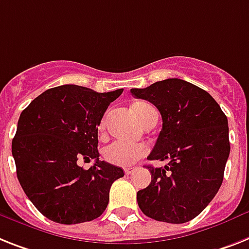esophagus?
Segmentation results:
<instances>
[{"instance_id":"esophagus-1","label":"esophagus","mask_w":249,"mask_h":249,"mask_svg":"<svg viewBox=\"0 0 249 249\" xmlns=\"http://www.w3.org/2000/svg\"><path fill=\"white\" fill-rule=\"evenodd\" d=\"M135 170H136V168H132V166H127V168H124V173H126L127 176H129V174H132Z\"/></svg>"}]
</instances>
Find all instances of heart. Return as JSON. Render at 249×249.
Returning a JSON list of instances; mask_svg holds the SVG:
<instances>
[{"mask_svg": "<svg viewBox=\"0 0 249 249\" xmlns=\"http://www.w3.org/2000/svg\"><path fill=\"white\" fill-rule=\"evenodd\" d=\"M143 104L145 103H139L135 107L143 106ZM136 117L140 121L139 114H136ZM100 128H103V123ZM147 153H149V146L145 143H132L123 140H117L104 149L103 155L104 159L113 165L128 166L136 163L137 160L145 157Z\"/></svg>", "mask_w": 249, "mask_h": 249, "instance_id": "1", "label": "heart"}]
</instances>
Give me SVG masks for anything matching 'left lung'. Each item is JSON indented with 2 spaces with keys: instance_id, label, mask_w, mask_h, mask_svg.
I'll use <instances>...</instances> for the list:
<instances>
[{
  "instance_id": "obj_1",
  "label": "left lung",
  "mask_w": 249,
  "mask_h": 249,
  "mask_svg": "<svg viewBox=\"0 0 249 249\" xmlns=\"http://www.w3.org/2000/svg\"><path fill=\"white\" fill-rule=\"evenodd\" d=\"M131 92L153 103L163 120L147 159L168 161L164 168L147 166L153 179L137 192L139 207L154 220L187 223L202 213L223 183L231 153L227 116L209 92L180 79Z\"/></svg>"
}]
</instances>
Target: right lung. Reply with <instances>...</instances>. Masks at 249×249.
Masks as SVG:
<instances>
[{
    "instance_id": "obj_1",
    "label": "right lung",
    "mask_w": 249,
    "mask_h": 249,
    "mask_svg": "<svg viewBox=\"0 0 249 249\" xmlns=\"http://www.w3.org/2000/svg\"><path fill=\"white\" fill-rule=\"evenodd\" d=\"M122 91L61 85L36 96L20 114L12 140L18 179L49 220L85 223L107 209L110 186L124 173L99 160L98 126ZM91 159L96 163L89 170L78 165Z\"/></svg>"
}]
</instances>
